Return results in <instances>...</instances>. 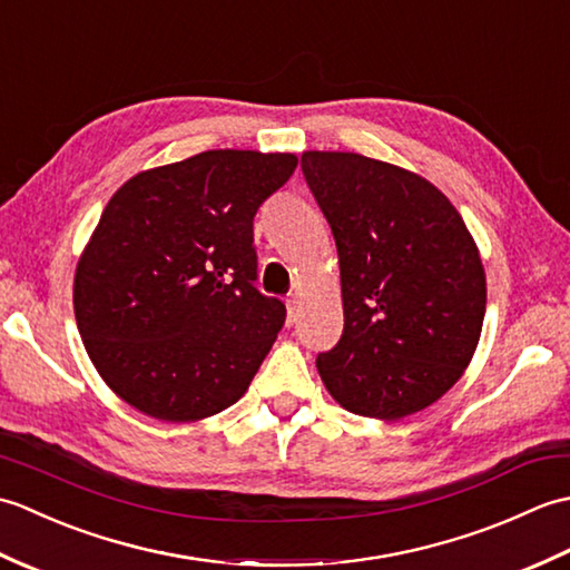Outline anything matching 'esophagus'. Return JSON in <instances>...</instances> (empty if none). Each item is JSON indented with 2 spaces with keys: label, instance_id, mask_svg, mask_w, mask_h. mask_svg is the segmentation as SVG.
<instances>
[{
  "label": "esophagus",
  "instance_id": "esophagus-1",
  "mask_svg": "<svg viewBox=\"0 0 570 570\" xmlns=\"http://www.w3.org/2000/svg\"><path fill=\"white\" fill-rule=\"evenodd\" d=\"M286 308H288V316H286V323L294 325L296 318H298V308H301V301L298 296H288L286 298Z\"/></svg>",
  "mask_w": 570,
  "mask_h": 570
}]
</instances>
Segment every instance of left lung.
<instances>
[{
    "label": "left lung",
    "mask_w": 570,
    "mask_h": 570,
    "mask_svg": "<svg viewBox=\"0 0 570 570\" xmlns=\"http://www.w3.org/2000/svg\"><path fill=\"white\" fill-rule=\"evenodd\" d=\"M301 171L341 262L345 328L316 367L337 404L404 419L460 380L485 318V269L463 217L404 168L306 151Z\"/></svg>",
    "instance_id": "8db88e82"
}]
</instances>
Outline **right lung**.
Masks as SVG:
<instances>
[{"label":"right lung","instance_id":"right-lung-1","mask_svg":"<svg viewBox=\"0 0 570 570\" xmlns=\"http://www.w3.org/2000/svg\"><path fill=\"white\" fill-rule=\"evenodd\" d=\"M294 154L215 149L137 174L95 227L76 272L78 331L127 404L196 421L247 392L286 321L257 282L254 215Z\"/></svg>","mask_w":570,"mask_h":570}]
</instances>
